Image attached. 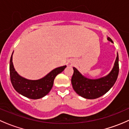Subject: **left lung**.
Here are the masks:
<instances>
[{
	"label": "left lung",
	"mask_w": 129,
	"mask_h": 129,
	"mask_svg": "<svg viewBox=\"0 0 129 129\" xmlns=\"http://www.w3.org/2000/svg\"><path fill=\"white\" fill-rule=\"evenodd\" d=\"M107 40L113 43L110 38ZM74 74L71 79L72 87L76 93L86 99H96L107 93L114 85L117 79L119 72L118 66V54L114 66L112 71L107 76L99 79H91L81 74L79 71L73 67Z\"/></svg>",
	"instance_id": "1"
}]
</instances>
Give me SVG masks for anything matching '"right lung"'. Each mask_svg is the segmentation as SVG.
Wrapping results in <instances>:
<instances>
[{"instance_id": "add662e5", "label": "right lung", "mask_w": 129, "mask_h": 129, "mask_svg": "<svg viewBox=\"0 0 129 129\" xmlns=\"http://www.w3.org/2000/svg\"><path fill=\"white\" fill-rule=\"evenodd\" d=\"M12 54L9 64L11 83L17 92L30 99H40L46 96L52 89L56 76L61 73L67 67L63 66L54 69L45 77L40 79H27L20 76L15 70L12 62Z\"/></svg>"}]
</instances>
